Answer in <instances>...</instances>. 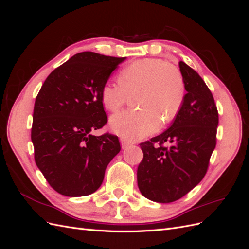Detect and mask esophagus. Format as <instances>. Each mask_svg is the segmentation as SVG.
Masks as SVG:
<instances>
[{
	"mask_svg": "<svg viewBox=\"0 0 249 249\" xmlns=\"http://www.w3.org/2000/svg\"><path fill=\"white\" fill-rule=\"evenodd\" d=\"M120 142H122V147L123 148H126V147L131 146V142L126 141L125 139H120Z\"/></svg>",
	"mask_w": 249,
	"mask_h": 249,
	"instance_id": "34e87169",
	"label": "esophagus"
}]
</instances>
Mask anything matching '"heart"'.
<instances>
[{"mask_svg": "<svg viewBox=\"0 0 249 249\" xmlns=\"http://www.w3.org/2000/svg\"><path fill=\"white\" fill-rule=\"evenodd\" d=\"M118 82L105 83L101 89L104 107L115 112L134 96L139 109L122 111L110 119L111 129L126 140H137L154 133L159 122L168 124L183 106L186 85L176 65L160 58L139 59L124 66Z\"/></svg>", "mask_w": 249, "mask_h": 249, "instance_id": "1", "label": "heart"}]
</instances>
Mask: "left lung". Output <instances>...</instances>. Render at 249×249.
Here are the masks:
<instances>
[{
    "mask_svg": "<svg viewBox=\"0 0 249 249\" xmlns=\"http://www.w3.org/2000/svg\"><path fill=\"white\" fill-rule=\"evenodd\" d=\"M178 65L187 91L183 106L169 129L140 143L139 190L144 197L162 203L182 198L200 182L217 141L219 117L212 92L189 65L183 61Z\"/></svg>",
    "mask_w": 249,
    "mask_h": 249,
    "instance_id": "8db88e82",
    "label": "left lung"
}]
</instances>
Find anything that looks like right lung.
I'll use <instances>...</instances> for the list:
<instances>
[{"label": "right lung", "instance_id": "right-lung-1", "mask_svg": "<svg viewBox=\"0 0 249 249\" xmlns=\"http://www.w3.org/2000/svg\"><path fill=\"white\" fill-rule=\"evenodd\" d=\"M124 57L82 52L53 71L36 96L34 159L50 186L70 197L99 189L120 150L118 137L91 132L107 124L101 89Z\"/></svg>", "mask_w": 249, "mask_h": 249}]
</instances>
